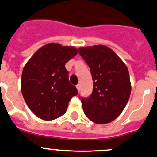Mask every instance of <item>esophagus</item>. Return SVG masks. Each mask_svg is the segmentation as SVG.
I'll return each mask as SVG.
<instances>
[{"label": "esophagus", "instance_id": "obj_1", "mask_svg": "<svg viewBox=\"0 0 157 157\" xmlns=\"http://www.w3.org/2000/svg\"><path fill=\"white\" fill-rule=\"evenodd\" d=\"M80 84H77V90H78V91H80Z\"/></svg>", "mask_w": 157, "mask_h": 157}]
</instances>
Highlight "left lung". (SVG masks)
<instances>
[{"label": "left lung", "instance_id": "left-lung-1", "mask_svg": "<svg viewBox=\"0 0 157 157\" xmlns=\"http://www.w3.org/2000/svg\"><path fill=\"white\" fill-rule=\"evenodd\" d=\"M78 51L89 66L93 80L92 95L81 99L84 114L95 123H109L119 116L129 99L131 84L127 67L103 45L80 47Z\"/></svg>", "mask_w": 157, "mask_h": 157}]
</instances>
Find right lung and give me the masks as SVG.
<instances>
[{"label":"right lung","mask_w":157,"mask_h":157,"mask_svg":"<svg viewBox=\"0 0 157 157\" xmlns=\"http://www.w3.org/2000/svg\"><path fill=\"white\" fill-rule=\"evenodd\" d=\"M74 46L48 43L32 55L22 72L21 92L31 111L50 121L66 112L69 102L78 94L69 80L65 64L77 55Z\"/></svg>","instance_id":"right-lung-1"}]
</instances>
